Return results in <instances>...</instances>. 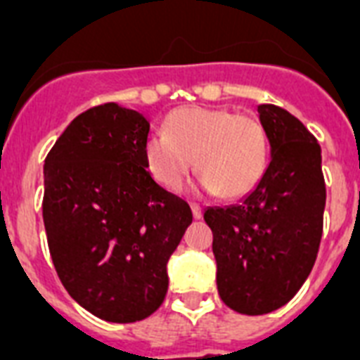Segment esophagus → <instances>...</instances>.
I'll return each mask as SVG.
<instances>
[{"label":"esophagus","instance_id":"1","mask_svg":"<svg viewBox=\"0 0 360 360\" xmlns=\"http://www.w3.org/2000/svg\"><path fill=\"white\" fill-rule=\"evenodd\" d=\"M191 209H192V217H194V219L196 220L202 219L203 213H202V207H200V205H196V203H191Z\"/></svg>","mask_w":360,"mask_h":360}]
</instances>
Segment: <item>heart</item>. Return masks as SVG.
<instances>
[{"instance_id":"1","label":"heart","mask_w":360,"mask_h":360,"mask_svg":"<svg viewBox=\"0 0 360 360\" xmlns=\"http://www.w3.org/2000/svg\"><path fill=\"white\" fill-rule=\"evenodd\" d=\"M143 162L158 185L177 191L196 164L203 191L236 200L265 175L269 143L263 124L230 108L181 106L164 120V132L143 141Z\"/></svg>"}]
</instances>
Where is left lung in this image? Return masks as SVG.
<instances>
[{"mask_svg":"<svg viewBox=\"0 0 360 360\" xmlns=\"http://www.w3.org/2000/svg\"><path fill=\"white\" fill-rule=\"evenodd\" d=\"M257 114L271 162L236 205L209 207L217 288L226 307L262 316L284 307L312 271L323 231L321 147L295 115L274 104Z\"/></svg>","mask_w":360,"mask_h":360,"instance_id":"obj_1","label":"left lung"}]
</instances>
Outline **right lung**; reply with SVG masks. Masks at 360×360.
<instances>
[{"label": "right lung", "instance_id": "obj_1", "mask_svg": "<svg viewBox=\"0 0 360 360\" xmlns=\"http://www.w3.org/2000/svg\"><path fill=\"white\" fill-rule=\"evenodd\" d=\"M149 121L106 103L80 114L44 160L42 220L53 267L93 316L134 323L168 291V265L192 211L143 162Z\"/></svg>", "mask_w": 360, "mask_h": 360}]
</instances>
